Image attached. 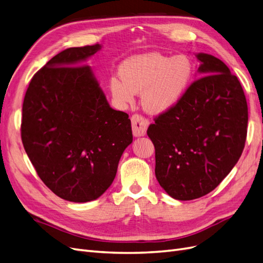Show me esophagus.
Returning <instances> with one entry per match:
<instances>
[{
  "label": "esophagus",
  "mask_w": 263,
  "mask_h": 263,
  "mask_svg": "<svg viewBox=\"0 0 263 263\" xmlns=\"http://www.w3.org/2000/svg\"><path fill=\"white\" fill-rule=\"evenodd\" d=\"M149 122L144 116L139 114H134L132 116V127H133V134L135 137L145 136L147 128H148Z\"/></svg>",
  "instance_id": "34e87169"
}]
</instances>
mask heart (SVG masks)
Segmentation results:
<instances>
[{
    "label": "heart",
    "mask_w": 263,
    "mask_h": 263,
    "mask_svg": "<svg viewBox=\"0 0 263 263\" xmlns=\"http://www.w3.org/2000/svg\"><path fill=\"white\" fill-rule=\"evenodd\" d=\"M193 63L184 54L169 57L147 53L126 60L119 67L121 79L109 80V91L119 103H132L141 92L142 106L159 114L172 108L186 92L193 77Z\"/></svg>",
    "instance_id": "obj_1"
}]
</instances>
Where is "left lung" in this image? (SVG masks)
Wrapping results in <instances>:
<instances>
[{"instance_id":"8db88e82","label":"left lung","mask_w":263,"mask_h":263,"mask_svg":"<svg viewBox=\"0 0 263 263\" xmlns=\"http://www.w3.org/2000/svg\"><path fill=\"white\" fill-rule=\"evenodd\" d=\"M196 57L201 78L147 130L156 150L159 184L180 201L204 196L226 178L242 154L248 125L238 78L212 54Z\"/></svg>"}]
</instances>
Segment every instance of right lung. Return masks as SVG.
I'll return each instance as SVG.
<instances>
[{
  "mask_svg": "<svg viewBox=\"0 0 263 263\" xmlns=\"http://www.w3.org/2000/svg\"><path fill=\"white\" fill-rule=\"evenodd\" d=\"M100 49L95 44L55 54L31 78L23 103L29 160L47 187L76 203L105 192L133 141L128 114L109 106L91 67L82 65Z\"/></svg>",
  "mask_w": 263,
  "mask_h": 263,
  "instance_id": "right-lung-1",
  "label": "right lung"
}]
</instances>
